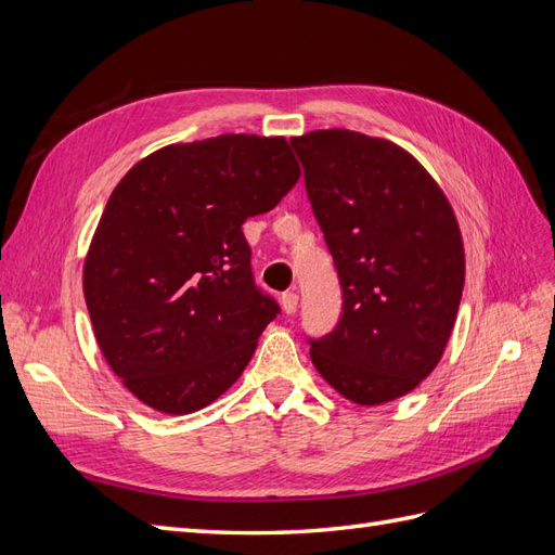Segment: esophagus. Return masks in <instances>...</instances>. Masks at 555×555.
<instances>
[{
    "mask_svg": "<svg viewBox=\"0 0 555 555\" xmlns=\"http://www.w3.org/2000/svg\"><path fill=\"white\" fill-rule=\"evenodd\" d=\"M282 310L287 312V314H294L296 312V308H298V296L294 294V292H284L282 294Z\"/></svg>",
    "mask_w": 555,
    "mask_h": 555,
    "instance_id": "obj_1",
    "label": "esophagus"
}]
</instances>
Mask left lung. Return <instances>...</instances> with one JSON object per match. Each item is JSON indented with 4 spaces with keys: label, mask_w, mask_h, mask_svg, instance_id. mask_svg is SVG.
I'll return each mask as SVG.
<instances>
[{
    "label": "left lung",
    "mask_w": 555,
    "mask_h": 555,
    "mask_svg": "<svg viewBox=\"0 0 555 555\" xmlns=\"http://www.w3.org/2000/svg\"><path fill=\"white\" fill-rule=\"evenodd\" d=\"M312 212L343 287V317L310 359L363 408L414 391L440 363L463 296L461 227L405 147L349 129L294 137Z\"/></svg>",
    "instance_id": "8db88e82"
}]
</instances>
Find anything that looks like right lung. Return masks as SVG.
Segmentation results:
<instances>
[{"label": "right lung", "mask_w": 555, "mask_h": 555, "mask_svg": "<svg viewBox=\"0 0 555 555\" xmlns=\"http://www.w3.org/2000/svg\"><path fill=\"white\" fill-rule=\"evenodd\" d=\"M300 178L284 137L171 143L115 184L82 263L99 349L143 405L204 410L236 382L278 304L251 280L243 222Z\"/></svg>", "instance_id": "1"}]
</instances>
